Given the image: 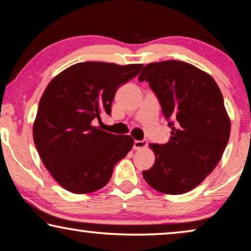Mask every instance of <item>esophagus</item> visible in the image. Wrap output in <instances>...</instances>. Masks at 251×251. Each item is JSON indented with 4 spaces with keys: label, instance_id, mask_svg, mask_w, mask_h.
Returning <instances> with one entry per match:
<instances>
[{
    "label": "esophagus",
    "instance_id": "esophagus-1",
    "mask_svg": "<svg viewBox=\"0 0 251 251\" xmlns=\"http://www.w3.org/2000/svg\"><path fill=\"white\" fill-rule=\"evenodd\" d=\"M145 147H147V142L145 141H137V140L134 141V145H133L134 150H141Z\"/></svg>",
    "mask_w": 251,
    "mask_h": 251
}]
</instances>
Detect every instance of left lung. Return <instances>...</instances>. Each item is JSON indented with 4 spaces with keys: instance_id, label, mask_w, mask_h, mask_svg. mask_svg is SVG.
Masks as SVG:
<instances>
[{
    "instance_id": "1",
    "label": "left lung",
    "mask_w": 251,
    "mask_h": 251,
    "mask_svg": "<svg viewBox=\"0 0 251 251\" xmlns=\"http://www.w3.org/2000/svg\"><path fill=\"white\" fill-rule=\"evenodd\" d=\"M138 81L148 82L171 128L168 143L151 145L155 162L142 174L160 193L185 194L212 173L229 142L222 93L211 75L180 61L148 64Z\"/></svg>"
}]
</instances>
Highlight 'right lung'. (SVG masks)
I'll use <instances>...</instances> for the list:
<instances>
[{"instance_id":"right-lung-1","label":"right lung","mask_w":251,"mask_h":251,"mask_svg":"<svg viewBox=\"0 0 251 251\" xmlns=\"http://www.w3.org/2000/svg\"><path fill=\"white\" fill-rule=\"evenodd\" d=\"M143 65L77 63L50 81L39 101L33 142L45 167L63 188L87 194L110 180L114 166L130 151L134 140L93 126L121 85Z\"/></svg>"}]
</instances>
